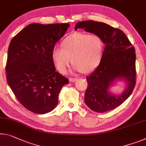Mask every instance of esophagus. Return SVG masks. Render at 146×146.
<instances>
[{
    "label": "esophagus",
    "instance_id": "34e87169",
    "mask_svg": "<svg viewBox=\"0 0 146 146\" xmlns=\"http://www.w3.org/2000/svg\"><path fill=\"white\" fill-rule=\"evenodd\" d=\"M77 80V78H69V82H74Z\"/></svg>",
    "mask_w": 146,
    "mask_h": 146
}]
</instances>
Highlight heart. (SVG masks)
Returning a JSON list of instances; mask_svg holds the SVG:
<instances>
[{"instance_id":"obj_1","label":"heart","mask_w":146,"mask_h":146,"mask_svg":"<svg viewBox=\"0 0 146 146\" xmlns=\"http://www.w3.org/2000/svg\"><path fill=\"white\" fill-rule=\"evenodd\" d=\"M60 47L53 48L50 56L55 68L62 74L67 73L70 60L74 69L87 74L98 68L103 58V41L97 34L75 32L61 41Z\"/></svg>"}]
</instances>
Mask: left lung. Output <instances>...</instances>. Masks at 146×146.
<instances>
[{"instance_id": "1", "label": "left lung", "mask_w": 146, "mask_h": 146, "mask_svg": "<svg viewBox=\"0 0 146 146\" xmlns=\"http://www.w3.org/2000/svg\"><path fill=\"white\" fill-rule=\"evenodd\" d=\"M78 29H84L85 31L99 36L106 45L100 64L86 77L85 103L97 112L114 109L131 96L135 87V47L123 31L105 23L84 21L77 23L75 31ZM117 78H123L127 82V88L118 96L108 91L111 84Z\"/></svg>"}]
</instances>
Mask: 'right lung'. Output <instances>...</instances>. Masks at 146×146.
Returning a JSON list of instances; mask_svg holds the SVG:
<instances>
[{"mask_svg": "<svg viewBox=\"0 0 146 146\" xmlns=\"http://www.w3.org/2000/svg\"><path fill=\"white\" fill-rule=\"evenodd\" d=\"M69 24L28 25L13 37L8 47L6 80L21 105L36 114L56 107L63 86L69 80L56 71L51 60L55 44Z\"/></svg>", "mask_w": 146, "mask_h": 146, "instance_id": "1", "label": "right lung"}]
</instances>
